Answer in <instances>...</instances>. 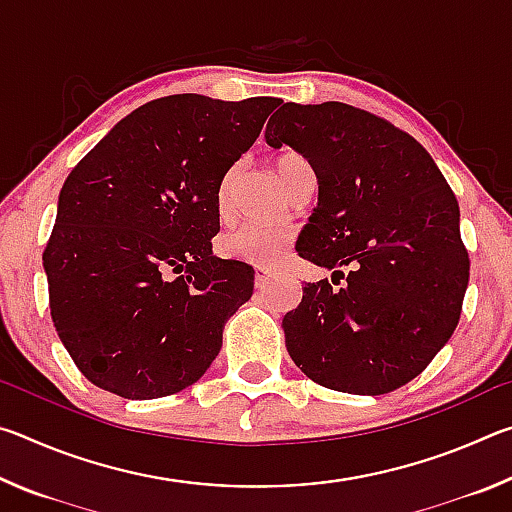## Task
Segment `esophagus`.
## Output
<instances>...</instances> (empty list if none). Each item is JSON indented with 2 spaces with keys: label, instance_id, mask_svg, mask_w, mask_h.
<instances>
[{
  "label": "esophagus",
  "instance_id": "obj_1",
  "mask_svg": "<svg viewBox=\"0 0 512 512\" xmlns=\"http://www.w3.org/2000/svg\"><path fill=\"white\" fill-rule=\"evenodd\" d=\"M271 277H273L271 271H266V268H257V271H255V287L257 289H264L266 284H268V280H271Z\"/></svg>",
  "mask_w": 512,
  "mask_h": 512
}]
</instances>
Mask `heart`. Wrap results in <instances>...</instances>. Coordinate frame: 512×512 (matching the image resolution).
Here are the masks:
<instances>
[{"label": "heart", "instance_id": "obj_1", "mask_svg": "<svg viewBox=\"0 0 512 512\" xmlns=\"http://www.w3.org/2000/svg\"><path fill=\"white\" fill-rule=\"evenodd\" d=\"M305 164L307 160L298 153L280 155L273 164L280 187H284L293 171L298 167H305ZM232 178H235V171L225 173L223 183L219 185V194H216V207H219L221 214L225 212V205H228ZM289 244L291 235L287 230L264 228V225H239V228L225 232L219 241V250L228 259H239V262L255 266H275L284 257V253H287Z\"/></svg>", "mask_w": 512, "mask_h": 512}]
</instances>
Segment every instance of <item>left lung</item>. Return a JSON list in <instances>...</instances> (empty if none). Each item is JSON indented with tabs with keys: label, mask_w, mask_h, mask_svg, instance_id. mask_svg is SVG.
<instances>
[{
	"label": "left lung",
	"mask_w": 512,
	"mask_h": 512,
	"mask_svg": "<svg viewBox=\"0 0 512 512\" xmlns=\"http://www.w3.org/2000/svg\"><path fill=\"white\" fill-rule=\"evenodd\" d=\"M264 137L305 155L318 178L298 255L350 268L339 291L307 282L284 316L293 363L332 391H395L429 366L461 318L470 259L454 192L420 142L348 103H284Z\"/></svg>",
	"instance_id": "obj_1"
}]
</instances>
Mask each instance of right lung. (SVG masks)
I'll return each mask as SVG.
<instances>
[{"label":"right lung","mask_w":512,"mask_h":512,"mask_svg":"<svg viewBox=\"0 0 512 512\" xmlns=\"http://www.w3.org/2000/svg\"><path fill=\"white\" fill-rule=\"evenodd\" d=\"M277 106L273 97L155 99L67 176L42 264L56 332L94 386L155 400L212 366L255 275L212 255L216 194Z\"/></svg>","instance_id":"right-lung-1"}]
</instances>
